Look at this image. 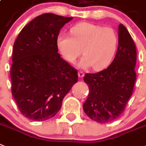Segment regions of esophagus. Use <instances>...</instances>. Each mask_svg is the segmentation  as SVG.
<instances>
[{
	"label": "esophagus",
	"instance_id": "34e87169",
	"mask_svg": "<svg viewBox=\"0 0 146 146\" xmlns=\"http://www.w3.org/2000/svg\"><path fill=\"white\" fill-rule=\"evenodd\" d=\"M78 75H79V78H82L84 75H85V73H84L83 71H79V73H78Z\"/></svg>",
	"mask_w": 146,
	"mask_h": 146
}]
</instances>
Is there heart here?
<instances>
[{
  "label": "heart",
  "mask_w": 146,
  "mask_h": 146,
  "mask_svg": "<svg viewBox=\"0 0 146 146\" xmlns=\"http://www.w3.org/2000/svg\"><path fill=\"white\" fill-rule=\"evenodd\" d=\"M70 36L60 34L57 46L65 61L74 64L81 54L79 67L101 70L112 61L118 46V35L112 28L82 22L70 28Z\"/></svg>",
  "instance_id": "obj_1"
}]
</instances>
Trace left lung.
Wrapping results in <instances>:
<instances>
[{
  "mask_svg": "<svg viewBox=\"0 0 146 146\" xmlns=\"http://www.w3.org/2000/svg\"><path fill=\"white\" fill-rule=\"evenodd\" d=\"M136 63V45L127 29L120 24L114 60L106 69L84 76L89 93L83 110L90 118L98 123H107L122 114L134 88Z\"/></svg>",
  "mask_w": 146,
  "mask_h": 146,
  "instance_id": "8db88e82",
  "label": "left lung"
}]
</instances>
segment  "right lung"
Listing matches in <instances>:
<instances>
[{
    "instance_id": "obj_1",
    "label": "right lung",
    "mask_w": 146,
    "mask_h": 146,
    "mask_svg": "<svg viewBox=\"0 0 146 146\" xmlns=\"http://www.w3.org/2000/svg\"><path fill=\"white\" fill-rule=\"evenodd\" d=\"M73 17L45 13L27 24L13 45L12 94L25 117L36 121L52 118L78 81L76 69L58 53L57 36Z\"/></svg>"
}]
</instances>
